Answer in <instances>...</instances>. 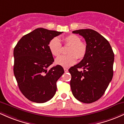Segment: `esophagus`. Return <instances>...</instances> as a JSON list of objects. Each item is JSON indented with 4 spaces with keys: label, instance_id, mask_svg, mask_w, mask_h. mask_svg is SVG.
<instances>
[{
    "label": "esophagus",
    "instance_id": "1",
    "mask_svg": "<svg viewBox=\"0 0 124 124\" xmlns=\"http://www.w3.org/2000/svg\"><path fill=\"white\" fill-rule=\"evenodd\" d=\"M64 71L66 72V73L68 71V69H67V68H64Z\"/></svg>",
    "mask_w": 124,
    "mask_h": 124
}]
</instances>
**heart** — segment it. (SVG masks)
<instances>
[{
  "mask_svg": "<svg viewBox=\"0 0 124 124\" xmlns=\"http://www.w3.org/2000/svg\"><path fill=\"white\" fill-rule=\"evenodd\" d=\"M64 44L69 46L67 53L69 54L62 55L57 58L55 64L64 67H68L74 64L77 58L82 59L86 55L87 46L85 43L81 41L80 37L75 34H70L63 38ZM48 47L51 53L55 57L60 55L62 53V44L57 37H54L50 41Z\"/></svg>",
  "mask_w": 124,
  "mask_h": 124,
  "instance_id": "heart-1",
  "label": "heart"
}]
</instances>
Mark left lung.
I'll return each instance as SVG.
<instances>
[{
	"instance_id": "1",
	"label": "left lung",
	"mask_w": 124,
	"mask_h": 124,
	"mask_svg": "<svg viewBox=\"0 0 124 124\" xmlns=\"http://www.w3.org/2000/svg\"><path fill=\"white\" fill-rule=\"evenodd\" d=\"M85 39L86 55L69 71L71 75L70 87L74 97L83 103L99 100L113 77L114 54L106 39L92 29L74 30ZM83 68V71L78 70Z\"/></svg>"
}]
</instances>
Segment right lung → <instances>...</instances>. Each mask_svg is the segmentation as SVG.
<instances>
[{"mask_svg":"<svg viewBox=\"0 0 124 124\" xmlns=\"http://www.w3.org/2000/svg\"><path fill=\"white\" fill-rule=\"evenodd\" d=\"M62 33L36 29L23 36L14 48V74L20 91L30 101L44 103L55 95L56 82L64 71L59 65L47 70L54 62L48 44Z\"/></svg>","mask_w":124,"mask_h":124,"instance_id":"1","label":"right lung"}]
</instances>
